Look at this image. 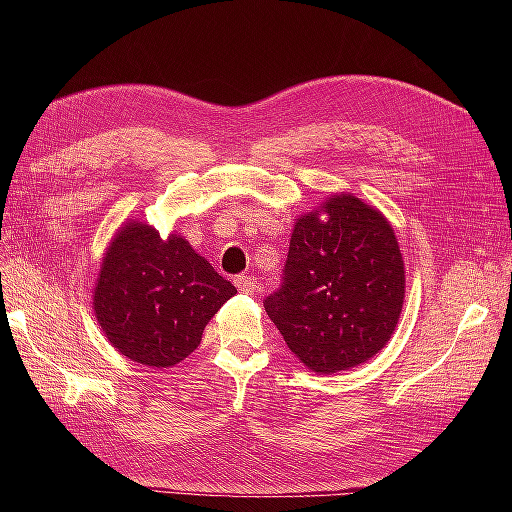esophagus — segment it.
<instances>
[{"instance_id":"obj_1","label":"esophagus","mask_w":512,"mask_h":512,"mask_svg":"<svg viewBox=\"0 0 512 512\" xmlns=\"http://www.w3.org/2000/svg\"><path fill=\"white\" fill-rule=\"evenodd\" d=\"M235 286L241 292H247V294H252V292L258 290V282L254 280V277H250V275H237L235 277Z\"/></svg>"}]
</instances>
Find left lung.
<instances>
[{"mask_svg": "<svg viewBox=\"0 0 512 512\" xmlns=\"http://www.w3.org/2000/svg\"><path fill=\"white\" fill-rule=\"evenodd\" d=\"M404 294L393 226L361 198L333 194L294 222L282 286L265 299V309L307 369L335 374L386 346Z\"/></svg>", "mask_w": 512, "mask_h": 512, "instance_id": "obj_1", "label": "left lung"}]
</instances>
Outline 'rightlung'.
<instances>
[{
    "mask_svg": "<svg viewBox=\"0 0 512 512\" xmlns=\"http://www.w3.org/2000/svg\"><path fill=\"white\" fill-rule=\"evenodd\" d=\"M237 294L179 235L126 222L106 247L94 288L100 329L123 356L173 367L203 339L207 322Z\"/></svg>",
    "mask_w": 512,
    "mask_h": 512,
    "instance_id": "1",
    "label": "right lung"
}]
</instances>
